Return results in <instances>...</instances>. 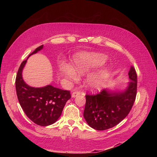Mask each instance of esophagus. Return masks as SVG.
<instances>
[{
    "mask_svg": "<svg viewBox=\"0 0 157 157\" xmlns=\"http://www.w3.org/2000/svg\"><path fill=\"white\" fill-rule=\"evenodd\" d=\"M80 94V92H73L72 94H71V98H76V96H79Z\"/></svg>",
    "mask_w": 157,
    "mask_h": 157,
    "instance_id": "esophagus-1",
    "label": "esophagus"
}]
</instances>
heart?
I'll return each instance as SVG.
<instances>
[{
  "instance_id": "obj_1",
  "label": "heart",
  "mask_w": 157,
  "mask_h": 157,
  "mask_svg": "<svg viewBox=\"0 0 157 157\" xmlns=\"http://www.w3.org/2000/svg\"><path fill=\"white\" fill-rule=\"evenodd\" d=\"M107 61V56L103 54L89 55L77 59L75 61L74 69L68 64H62L59 70L64 77L70 79L76 80L78 78L76 71L78 74L82 75L90 74L104 65ZM110 75V71L109 70H105L98 73L89 75L85 79V86L91 91H101Z\"/></svg>"
}]
</instances>
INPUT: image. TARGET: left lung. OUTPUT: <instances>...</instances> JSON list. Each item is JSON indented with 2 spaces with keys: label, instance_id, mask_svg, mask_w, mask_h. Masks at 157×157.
<instances>
[{
  "label": "left lung",
  "instance_id": "1",
  "mask_svg": "<svg viewBox=\"0 0 157 157\" xmlns=\"http://www.w3.org/2000/svg\"><path fill=\"white\" fill-rule=\"evenodd\" d=\"M130 81L123 90L105 89L96 95H86L84 117L91 127L104 130L119 124L130 111L137 94V76L133 66L128 71Z\"/></svg>",
  "mask_w": 157,
  "mask_h": 157
}]
</instances>
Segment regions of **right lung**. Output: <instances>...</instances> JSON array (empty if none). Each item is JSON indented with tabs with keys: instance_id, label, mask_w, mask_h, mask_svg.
Returning <instances> with one entry per match:
<instances>
[{
	"instance_id": "obj_1",
	"label": "right lung",
	"mask_w": 157,
	"mask_h": 157,
	"mask_svg": "<svg viewBox=\"0 0 157 157\" xmlns=\"http://www.w3.org/2000/svg\"><path fill=\"white\" fill-rule=\"evenodd\" d=\"M43 48V45H41L36 48L26 60L21 63L15 79V88L19 103L27 116L38 125L48 126L59 119L71 95L70 91L52 85L35 87L30 86L24 81L22 71L28 58Z\"/></svg>"
}]
</instances>
